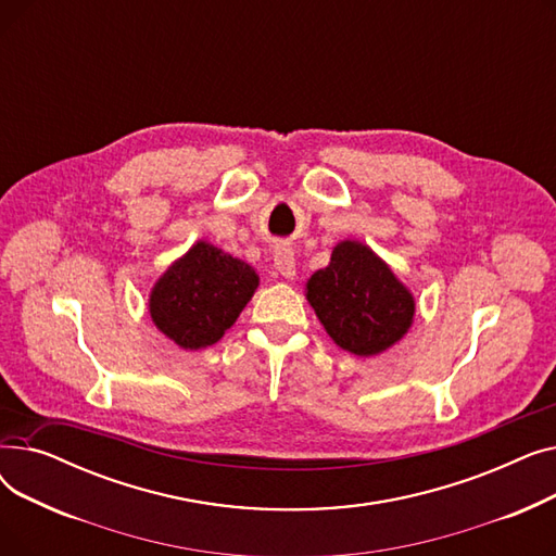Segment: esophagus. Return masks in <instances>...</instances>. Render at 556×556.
I'll return each mask as SVG.
<instances>
[{
	"mask_svg": "<svg viewBox=\"0 0 556 556\" xmlns=\"http://www.w3.org/2000/svg\"><path fill=\"white\" fill-rule=\"evenodd\" d=\"M275 268L281 277L293 279L295 277V252L281 245L275 250Z\"/></svg>",
	"mask_w": 556,
	"mask_h": 556,
	"instance_id": "1",
	"label": "esophagus"
}]
</instances>
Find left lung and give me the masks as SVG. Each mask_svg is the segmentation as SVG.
Masks as SVG:
<instances>
[{
    "label": "left lung",
    "mask_w": 556,
    "mask_h": 556,
    "mask_svg": "<svg viewBox=\"0 0 556 556\" xmlns=\"http://www.w3.org/2000/svg\"><path fill=\"white\" fill-rule=\"evenodd\" d=\"M306 300L338 346L356 356L386 352L410 329L415 300L367 245L342 241L306 283Z\"/></svg>",
    "instance_id": "left-lung-1"
}]
</instances>
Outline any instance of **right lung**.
Listing matches in <instances>:
<instances>
[{
  "mask_svg": "<svg viewBox=\"0 0 556 556\" xmlns=\"http://www.w3.org/2000/svg\"><path fill=\"white\" fill-rule=\"evenodd\" d=\"M256 286L248 263L200 241L155 283L151 317L180 346H210L237 323Z\"/></svg>",
  "mask_w": 556,
  "mask_h": 556,
  "instance_id": "add662e5",
  "label": "right lung"
}]
</instances>
